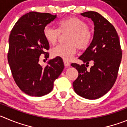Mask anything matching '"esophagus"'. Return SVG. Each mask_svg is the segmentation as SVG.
Returning a JSON list of instances; mask_svg holds the SVG:
<instances>
[{"mask_svg": "<svg viewBox=\"0 0 127 127\" xmlns=\"http://www.w3.org/2000/svg\"><path fill=\"white\" fill-rule=\"evenodd\" d=\"M64 64L65 67H69L70 66V63L68 61H65V60H64Z\"/></svg>", "mask_w": 127, "mask_h": 127, "instance_id": "esophagus-1", "label": "esophagus"}]
</instances>
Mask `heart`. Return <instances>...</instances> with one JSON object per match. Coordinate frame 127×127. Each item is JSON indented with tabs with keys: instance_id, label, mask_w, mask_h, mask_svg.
Wrapping results in <instances>:
<instances>
[{
	"instance_id": "1",
	"label": "heart",
	"mask_w": 127,
	"mask_h": 127,
	"mask_svg": "<svg viewBox=\"0 0 127 127\" xmlns=\"http://www.w3.org/2000/svg\"><path fill=\"white\" fill-rule=\"evenodd\" d=\"M58 29L52 26H46L43 35L49 44L54 45L59 41L61 35H68L65 37L64 44L53 47L51 54L54 58L70 60L76 53L77 48L85 50L90 46L93 39V32L83 20L76 17H70L60 21Z\"/></svg>"
}]
</instances>
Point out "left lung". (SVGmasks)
Masks as SVG:
<instances>
[{
  "label": "left lung",
  "instance_id": "8db88e82",
  "mask_svg": "<svg viewBox=\"0 0 127 127\" xmlns=\"http://www.w3.org/2000/svg\"><path fill=\"white\" fill-rule=\"evenodd\" d=\"M81 15L92 19L95 31L92 43L79 58L86 66L85 64H71L78 71V76L73 86L78 95L95 99L106 94L114 85L122 52L118 33L107 19L94 11L86 12ZM90 61H93L94 65L88 70L86 67Z\"/></svg>",
  "mask_w": 127,
  "mask_h": 127
}]
</instances>
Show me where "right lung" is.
Instances as JSON below:
<instances>
[{
    "instance_id": "1",
    "label": "right lung",
    "mask_w": 127,
    "mask_h": 127,
    "mask_svg": "<svg viewBox=\"0 0 127 127\" xmlns=\"http://www.w3.org/2000/svg\"><path fill=\"white\" fill-rule=\"evenodd\" d=\"M56 17L49 13L30 12L17 21L9 35L7 59L12 74L21 90L29 96L50 93L64 69L60 58L49 60L45 67L39 64L41 54L49 58V45L44 37V28Z\"/></svg>"
}]
</instances>
